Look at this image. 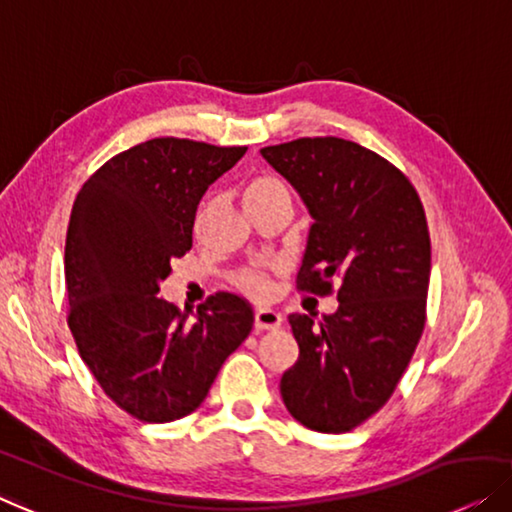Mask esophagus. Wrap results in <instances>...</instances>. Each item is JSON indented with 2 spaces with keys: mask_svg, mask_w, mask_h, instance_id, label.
<instances>
[{
  "mask_svg": "<svg viewBox=\"0 0 512 512\" xmlns=\"http://www.w3.org/2000/svg\"><path fill=\"white\" fill-rule=\"evenodd\" d=\"M281 325V314L274 309H258L254 314L256 330H277Z\"/></svg>",
  "mask_w": 512,
  "mask_h": 512,
  "instance_id": "obj_1",
  "label": "esophagus"
}]
</instances>
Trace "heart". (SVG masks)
Listing matches in <instances>:
<instances>
[{"label": "heart", "instance_id": "b5f03b06", "mask_svg": "<svg viewBox=\"0 0 512 512\" xmlns=\"http://www.w3.org/2000/svg\"><path fill=\"white\" fill-rule=\"evenodd\" d=\"M274 196H288L286 184L274 175L254 177V180L247 184V191H244V201H261V198H274ZM235 286H238L242 293H247L251 298H258V300L270 293L268 274L254 268L235 274Z\"/></svg>", "mask_w": 512, "mask_h": 512}]
</instances>
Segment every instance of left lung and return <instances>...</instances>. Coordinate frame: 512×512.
<instances>
[{
  "instance_id": "obj_1",
  "label": "left lung",
  "mask_w": 512,
  "mask_h": 512,
  "mask_svg": "<svg viewBox=\"0 0 512 512\" xmlns=\"http://www.w3.org/2000/svg\"><path fill=\"white\" fill-rule=\"evenodd\" d=\"M261 154L314 219L300 291L339 284L335 314L288 316L300 355L281 376V399L314 432H351L388 402L425 328V210L406 175L351 140L298 138Z\"/></svg>"
}]
</instances>
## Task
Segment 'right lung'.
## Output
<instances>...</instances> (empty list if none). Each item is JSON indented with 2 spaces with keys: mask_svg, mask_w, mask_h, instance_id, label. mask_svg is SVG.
<instances>
[{
  "mask_svg": "<svg viewBox=\"0 0 512 512\" xmlns=\"http://www.w3.org/2000/svg\"><path fill=\"white\" fill-rule=\"evenodd\" d=\"M247 147L152 138L106 161L73 203L64 249L69 328L113 402L143 422L203 404L254 325L249 302L212 295L194 321L159 295L194 244L201 198Z\"/></svg>",
  "mask_w": 512,
  "mask_h": 512,
  "instance_id": "right-lung-1",
  "label": "right lung"
}]
</instances>
